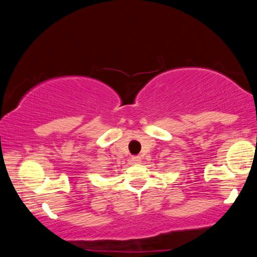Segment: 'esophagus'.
I'll return each mask as SVG.
<instances>
[{
	"mask_svg": "<svg viewBox=\"0 0 257 257\" xmlns=\"http://www.w3.org/2000/svg\"><path fill=\"white\" fill-rule=\"evenodd\" d=\"M141 161H142L141 156H133V158H132V162H133V163H135V164L141 163Z\"/></svg>",
	"mask_w": 257,
	"mask_h": 257,
	"instance_id": "34e87169",
	"label": "esophagus"
}]
</instances>
